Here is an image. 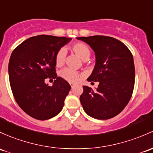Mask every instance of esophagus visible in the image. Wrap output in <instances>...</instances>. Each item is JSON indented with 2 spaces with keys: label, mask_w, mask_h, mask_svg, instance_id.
<instances>
[{
  "label": "esophagus",
  "mask_w": 153,
  "mask_h": 153,
  "mask_svg": "<svg viewBox=\"0 0 153 153\" xmlns=\"http://www.w3.org/2000/svg\"><path fill=\"white\" fill-rule=\"evenodd\" d=\"M70 86H71V87H72V88H73L74 86H75V83H70Z\"/></svg>",
  "instance_id": "1"
}]
</instances>
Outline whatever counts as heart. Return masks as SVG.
Segmentation results:
<instances>
[{
  "instance_id": "heart-1",
  "label": "heart",
  "mask_w": 153,
  "mask_h": 153,
  "mask_svg": "<svg viewBox=\"0 0 153 153\" xmlns=\"http://www.w3.org/2000/svg\"><path fill=\"white\" fill-rule=\"evenodd\" d=\"M72 49L83 60H87L91 54L89 48L83 42L74 43L72 45ZM65 49L62 48L58 51L55 56V64L56 67H62L63 65L64 60H65ZM60 76L65 81L70 82V83H74V82L78 81L81 78L82 74L71 69L65 68L61 71Z\"/></svg>"
}]
</instances>
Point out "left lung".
<instances>
[{
	"label": "left lung",
	"instance_id": "left-lung-1",
	"mask_svg": "<svg viewBox=\"0 0 153 153\" xmlns=\"http://www.w3.org/2000/svg\"><path fill=\"white\" fill-rule=\"evenodd\" d=\"M95 54V65L88 81L99 82L96 90L83 86L80 101L83 110L97 120L115 117L131 100L134 88L135 67L130 50L117 39L105 36L78 37Z\"/></svg>",
	"mask_w": 153,
	"mask_h": 153
}]
</instances>
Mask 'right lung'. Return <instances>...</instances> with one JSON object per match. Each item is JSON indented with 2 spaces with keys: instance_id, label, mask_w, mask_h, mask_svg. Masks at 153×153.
<instances>
[{
  "instance_id": "right-lung-1",
  "label": "right lung",
  "mask_w": 153,
  "mask_h": 153,
  "mask_svg": "<svg viewBox=\"0 0 153 153\" xmlns=\"http://www.w3.org/2000/svg\"><path fill=\"white\" fill-rule=\"evenodd\" d=\"M72 38L38 35L22 42L13 51L9 62L10 86L16 102L39 120L55 117L63 108L71 86L56 73L55 56ZM56 80L52 87L44 81Z\"/></svg>"
}]
</instances>
